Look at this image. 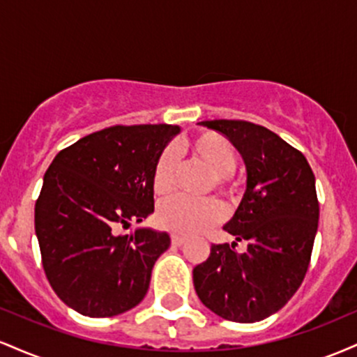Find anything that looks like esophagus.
Listing matches in <instances>:
<instances>
[{"label": "esophagus", "instance_id": "obj_1", "mask_svg": "<svg viewBox=\"0 0 357 357\" xmlns=\"http://www.w3.org/2000/svg\"><path fill=\"white\" fill-rule=\"evenodd\" d=\"M171 243H173L174 247H181V245L186 243V238H184V236H179V235H173L171 236Z\"/></svg>", "mask_w": 357, "mask_h": 357}]
</instances>
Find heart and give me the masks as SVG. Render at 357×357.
<instances>
[{"label":"heart","mask_w":357,"mask_h":357,"mask_svg":"<svg viewBox=\"0 0 357 357\" xmlns=\"http://www.w3.org/2000/svg\"><path fill=\"white\" fill-rule=\"evenodd\" d=\"M188 149L198 161H202L215 176L216 188L223 195L233 196L238 184L231 179L236 167V153L228 139L216 132H203L188 142ZM178 169V155L173 149H166L159 155L153 173V188L159 196L173 191ZM225 218V210L218 199H190L178 196L167 199L159 206L158 223L165 230L176 235H196Z\"/></svg>","instance_id":"b5f03b06"}]
</instances>
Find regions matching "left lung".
<instances>
[{
    "instance_id": "obj_1",
    "label": "left lung",
    "mask_w": 357,
    "mask_h": 357,
    "mask_svg": "<svg viewBox=\"0 0 357 357\" xmlns=\"http://www.w3.org/2000/svg\"><path fill=\"white\" fill-rule=\"evenodd\" d=\"M199 124L230 139L247 166V191L225 225L247 250L211 245L192 284L220 317L264 321L290 301L309 268L319 225L315 176L305 155L267 127L228 119Z\"/></svg>"
}]
</instances>
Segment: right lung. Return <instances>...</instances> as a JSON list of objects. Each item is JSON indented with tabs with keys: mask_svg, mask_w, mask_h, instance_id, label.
I'll return each instance as SVG.
<instances>
[{
	"mask_svg": "<svg viewBox=\"0 0 357 357\" xmlns=\"http://www.w3.org/2000/svg\"><path fill=\"white\" fill-rule=\"evenodd\" d=\"M178 132L169 124L107 127L61 149L45 173L35 204L43 270L79 314L112 317L147 294L169 235L117 230L154 211V166Z\"/></svg>",
	"mask_w": 357,
	"mask_h": 357,
	"instance_id": "obj_1",
	"label": "right lung"
}]
</instances>
